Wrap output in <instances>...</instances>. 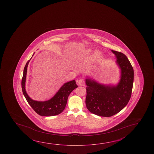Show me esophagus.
Returning <instances> with one entry per match:
<instances>
[{"label": "esophagus", "mask_w": 154, "mask_h": 154, "mask_svg": "<svg viewBox=\"0 0 154 154\" xmlns=\"http://www.w3.org/2000/svg\"><path fill=\"white\" fill-rule=\"evenodd\" d=\"M78 84L80 86H85V81L83 79H80L79 81H78Z\"/></svg>", "instance_id": "esophagus-1"}]
</instances>
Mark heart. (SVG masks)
<instances>
[{
    "label": "heart",
    "mask_w": 154,
    "mask_h": 154,
    "mask_svg": "<svg viewBox=\"0 0 154 154\" xmlns=\"http://www.w3.org/2000/svg\"><path fill=\"white\" fill-rule=\"evenodd\" d=\"M92 50L91 49H87L85 51H83L81 54V56L82 58L83 59H86L89 57L91 53H92ZM100 57V53L98 51H95L93 53V55L91 57V62H94V61H97L99 58Z\"/></svg>",
    "instance_id": "heart-1"
}]
</instances>
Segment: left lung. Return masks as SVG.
<instances>
[{
  "mask_svg": "<svg viewBox=\"0 0 154 154\" xmlns=\"http://www.w3.org/2000/svg\"><path fill=\"white\" fill-rule=\"evenodd\" d=\"M116 55L117 66L120 70V80L116 85L103 84L86 76V105L88 111L97 116H112L127 105L131 94L134 70L123 53L111 50Z\"/></svg>",
  "mask_w": 154,
  "mask_h": 154,
  "instance_id": "1",
  "label": "left lung"
}]
</instances>
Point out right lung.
I'll return each mask as SVG.
<instances>
[{
  "instance_id": "obj_1",
  "label": "right lung",
  "mask_w": 154,
  "mask_h": 154,
  "mask_svg": "<svg viewBox=\"0 0 154 154\" xmlns=\"http://www.w3.org/2000/svg\"><path fill=\"white\" fill-rule=\"evenodd\" d=\"M30 60H29L26 64L21 81L22 90L26 99L36 113L41 116H54L61 113L66 107L69 94L74 89L78 87L76 81L73 80L65 83L49 100L45 101H36L33 100L28 96L26 91L25 87L27 67Z\"/></svg>"
}]
</instances>
